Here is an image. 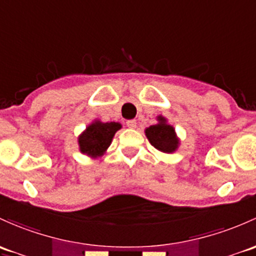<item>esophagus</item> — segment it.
I'll list each match as a JSON object with an SVG mask.
<instances>
[{"instance_id":"34e87169","label":"esophagus","mask_w":256,"mask_h":256,"mask_svg":"<svg viewBox=\"0 0 256 256\" xmlns=\"http://www.w3.org/2000/svg\"><path fill=\"white\" fill-rule=\"evenodd\" d=\"M136 125H137L136 120H128V121H126V126H128V128H135Z\"/></svg>"}]
</instances>
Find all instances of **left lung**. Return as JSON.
Returning <instances> with one entry per match:
<instances>
[{"label":"left lung","instance_id":"8db88e82","mask_svg":"<svg viewBox=\"0 0 256 256\" xmlns=\"http://www.w3.org/2000/svg\"><path fill=\"white\" fill-rule=\"evenodd\" d=\"M157 120L158 124L150 126L144 130L150 144L160 152H176L179 147V138L176 137V128L169 125L166 118H163L162 115H160Z\"/></svg>","mask_w":256,"mask_h":256}]
</instances>
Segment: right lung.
Returning a JSON list of instances; mask_svg holds the SVG:
<instances>
[{"instance_id": "add662e5", "label": "right lung", "mask_w": 256, "mask_h": 256, "mask_svg": "<svg viewBox=\"0 0 256 256\" xmlns=\"http://www.w3.org/2000/svg\"><path fill=\"white\" fill-rule=\"evenodd\" d=\"M120 128L119 122H102L99 120H94L78 137L80 150L83 154L92 158L100 157L106 153L115 132Z\"/></svg>"}]
</instances>
